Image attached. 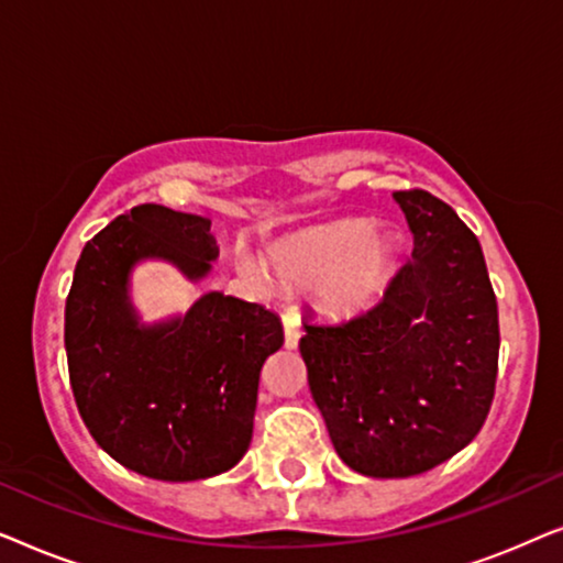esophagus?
Segmentation results:
<instances>
[{"instance_id": "obj_1", "label": "esophagus", "mask_w": 563, "mask_h": 563, "mask_svg": "<svg viewBox=\"0 0 563 563\" xmlns=\"http://www.w3.org/2000/svg\"><path fill=\"white\" fill-rule=\"evenodd\" d=\"M282 320H284V345H287L289 351H295L299 345V338H302V322H299L295 310L284 312Z\"/></svg>"}]
</instances>
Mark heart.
<instances>
[{
  "mask_svg": "<svg viewBox=\"0 0 563 563\" xmlns=\"http://www.w3.org/2000/svg\"><path fill=\"white\" fill-rule=\"evenodd\" d=\"M399 238L368 220H333L274 238L266 245V272L291 289H314L328 314L368 312L387 295L397 272Z\"/></svg>",
  "mask_w": 563,
  "mask_h": 563,
  "instance_id": "heart-1",
  "label": "heart"
}]
</instances>
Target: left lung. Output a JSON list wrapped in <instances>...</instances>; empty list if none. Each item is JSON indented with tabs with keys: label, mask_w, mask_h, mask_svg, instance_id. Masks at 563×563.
<instances>
[{
	"label": "left lung",
	"mask_w": 563,
	"mask_h": 563,
	"mask_svg": "<svg viewBox=\"0 0 563 563\" xmlns=\"http://www.w3.org/2000/svg\"><path fill=\"white\" fill-rule=\"evenodd\" d=\"M412 233L376 307L305 318L299 353L338 456L374 479L428 472L466 449L495 397L499 322L482 245L428 191H395Z\"/></svg>",
	"instance_id": "8db88e82"
}]
</instances>
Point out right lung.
Returning a JSON list of instances; mask_svg holds the SVG:
<instances>
[{"mask_svg": "<svg viewBox=\"0 0 563 563\" xmlns=\"http://www.w3.org/2000/svg\"><path fill=\"white\" fill-rule=\"evenodd\" d=\"M202 214L137 205L84 245L66 299L68 376L99 449L161 482L225 474L249 451L258 376L282 349L279 314L207 291L145 322L133 272L148 261L197 284L220 256Z\"/></svg>", "mask_w": 563, "mask_h": 563, "instance_id": "obj_1", "label": "right lung"}]
</instances>
